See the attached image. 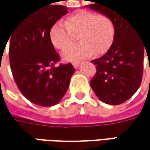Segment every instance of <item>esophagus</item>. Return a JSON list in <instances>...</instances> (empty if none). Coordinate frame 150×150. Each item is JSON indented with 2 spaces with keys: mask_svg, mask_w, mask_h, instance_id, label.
<instances>
[{
  "mask_svg": "<svg viewBox=\"0 0 150 150\" xmlns=\"http://www.w3.org/2000/svg\"><path fill=\"white\" fill-rule=\"evenodd\" d=\"M80 64H81L80 62H72V65L74 66V68H75V69H77L78 66H79Z\"/></svg>",
  "mask_w": 150,
  "mask_h": 150,
  "instance_id": "1",
  "label": "esophagus"
}]
</instances>
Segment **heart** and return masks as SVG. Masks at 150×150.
Returning <instances> with one entry per match:
<instances>
[{
	"label": "heart",
	"instance_id": "1",
	"mask_svg": "<svg viewBox=\"0 0 150 150\" xmlns=\"http://www.w3.org/2000/svg\"><path fill=\"white\" fill-rule=\"evenodd\" d=\"M115 34V23L109 16L81 10L69 15L66 23L55 22L49 30V39L54 47L65 50L77 36L80 42L62 54L65 61L70 62L106 53L114 42Z\"/></svg>",
	"mask_w": 150,
	"mask_h": 150
}]
</instances>
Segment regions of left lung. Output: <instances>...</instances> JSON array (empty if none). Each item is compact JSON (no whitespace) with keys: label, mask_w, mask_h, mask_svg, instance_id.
<instances>
[{"label":"left lung","mask_w":150,"mask_h":150,"mask_svg":"<svg viewBox=\"0 0 150 150\" xmlns=\"http://www.w3.org/2000/svg\"><path fill=\"white\" fill-rule=\"evenodd\" d=\"M88 7L109 16L115 27L114 42L103 56L93 60L96 74L90 85L97 97L105 103L119 105L129 100L139 88L142 73L144 51L149 55L142 37L131 21L119 9L115 2L94 0Z\"/></svg>","instance_id":"obj_1"}]
</instances>
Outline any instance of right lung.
Segmentation results:
<instances>
[{
	"label": "right lung",
	"instance_id": "add662e5",
	"mask_svg": "<svg viewBox=\"0 0 150 150\" xmlns=\"http://www.w3.org/2000/svg\"><path fill=\"white\" fill-rule=\"evenodd\" d=\"M67 13L68 8L61 5L40 8L18 23L8 38L13 77L21 94L34 104L59 103L75 73L71 63L56 66L60 55L49 39L51 27Z\"/></svg>",
	"mask_w": 150,
	"mask_h": 150
}]
</instances>
